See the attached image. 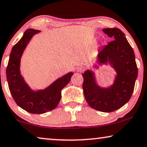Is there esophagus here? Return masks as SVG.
Listing matches in <instances>:
<instances>
[{"mask_svg":"<svg viewBox=\"0 0 147 147\" xmlns=\"http://www.w3.org/2000/svg\"><path fill=\"white\" fill-rule=\"evenodd\" d=\"M83 70H84V67H82V66H79V67L77 68V71L79 72H82Z\"/></svg>","mask_w":147,"mask_h":147,"instance_id":"obj_1","label":"esophagus"}]
</instances>
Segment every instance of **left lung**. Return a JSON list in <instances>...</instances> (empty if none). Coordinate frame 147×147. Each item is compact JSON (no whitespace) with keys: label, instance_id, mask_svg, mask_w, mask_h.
Here are the masks:
<instances>
[{"label":"left lung","instance_id":"obj_1","mask_svg":"<svg viewBox=\"0 0 147 147\" xmlns=\"http://www.w3.org/2000/svg\"><path fill=\"white\" fill-rule=\"evenodd\" d=\"M103 31L114 41L98 50L97 63L98 65L109 64L114 68L116 73L114 82L107 88L101 87L97 84L95 73L87 69L82 74V87L90 107L100 112H110L129 101L138 76V68L133 49L123 32L118 28H106Z\"/></svg>","mask_w":147,"mask_h":147}]
</instances>
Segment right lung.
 <instances>
[{
	"label": "right lung",
	"instance_id": "add662e5",
	"mask_svg": "<svg viewBox=\"0 0 147 147\" xmlns=\"http://www.w3.org/2000/svg\"><path fill=\"white\" fill-rule=\"evenodd\" d=\"M39 30L29 29L12 48L7 67V79L14 100L23 110L32 114H43L57 107L61 97V90L69 83L74 73L70 71L58 78L43 90H33L21 74V59L31 38Z\"/></svg>",
	"mask_w": 147,
	"mask_h": 147
}]
</instances>
